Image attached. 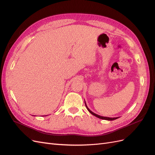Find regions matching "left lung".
Returning a JSON list of instances; mask_svg holds the SVG:
<instances>
[{
    "mask_svg": "<svg viewBox=\"0 0 155 155\" xmlns=\"http://www.w3.org/2000/svg\"><path fill=\"white\" fill-rule=\"evenodd\" d=\"M85 106H86V107H87V110L89 111V112H90V113L92 114V115L95 116L96 117H97V118H100V119H102V120H109V121H112V120H116V119H118V117H116V118H109V117H104V116H100V115L96 114L94 113V112H92L90 109H88L87 105V104H86L85 101Z\"/></svg>",
    "mask_w": 155,
    "mask_h": 155,
    "instance_id": "1",
    "label": "left lung"
}]
</instances>
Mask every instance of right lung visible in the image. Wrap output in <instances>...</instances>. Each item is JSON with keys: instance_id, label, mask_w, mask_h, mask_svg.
Returning <instances> with one entry per match:
<instances>
[{"instance_id": "add662e5", "label": "right lung", "mask_w": 155, "mask_h": 155, "mask_svg": "<svg viewBox=\"0 0 155 155\" xmlns=\"http://www.w3.org/2000/svg\"><path fill=\"white\" fill-rule=\"evenodd\" d=\"M46 116H47V115H46Z\"/></svg>"}]
</instances>
